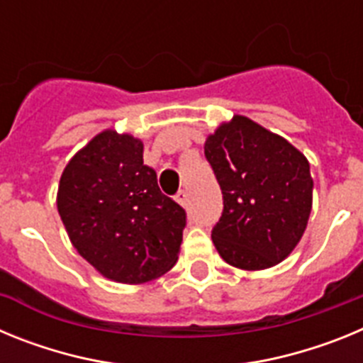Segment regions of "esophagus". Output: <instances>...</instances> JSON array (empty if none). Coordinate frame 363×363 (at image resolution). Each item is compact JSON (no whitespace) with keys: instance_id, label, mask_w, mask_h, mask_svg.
Here are the masks:
<instances>
[{"instance_id":"obj_1","label":"esophagus","mask_w":363,"mask_h":363,"mask_svg":"<svg viewBox=\"0 0 363 363\" xmlns=\"http://www.w3.org/2000/svg\"><path fill=\"white\" fill-rule=\"evenodd\" d=\"M176 201H178L179 205H187V201H189L187 191H179L178 194H176Z\"/></svg>"}]
</instances>
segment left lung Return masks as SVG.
<instances>
[{"label":"left lung","mask_w":363,"mask_h":363,"mask_svg":"<svg viewBox=\"0 0 363 363\" xmlns=\"http://www.w3.org/2000/svg\"><path fill=\"white\" fill-rule=\"evenodd\" d=\"M223 196L213 242L227 264L245 271L291 255L313 205L309 162L287 140L245 116H234L205 142Z\"/></svg>","instance_id":"8db88e82"}]
</instances>
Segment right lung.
<instances>
[{"label":"right lung","mask_w":363,"mask_h":363,"mask_svg":"<svg viewBox=\"0 0 363 363\" xmlns=\"http://www.w3.org/2000/svg\"><path fill=\"white\" fill-rule=\"evenodd\" d=\"M57 213L79 255L105 278L143 284L176 264L187 213L158 187L143 143L105 130L63 171Z\"/></svg>","instance_id":"right-lung-1"}]
</instances>
